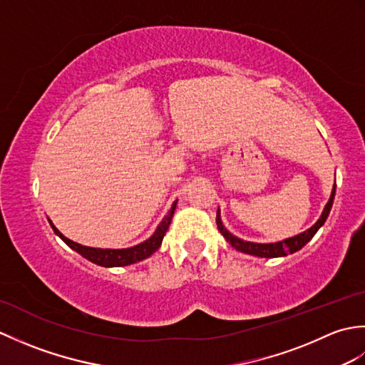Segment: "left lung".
<instances>
[{
	"label": "left lung",
	"instance_id": "8db88e82",
	"mask_svg": "<svg viewBox=\"0 0 365 365\" xmlns=\"http://www.w3.org/2000/svg\"><path fill=\"white\" fill-rule=\"evenodd\" d=\"M334 196H336V182H334V187H332L329 200L327 202V205H324L323 212L320 215V218L317 220V222L314 224V226L309 227L304 232H301V234H298V235L281 240V242H274V243H254V242H246V240H243V238L235 237L234 234H230V232L226 229V226H224V224H222L220 207H218V212H216V224H218V229L221 232V235L227 240L229 245L232 247H235V250L240 251V252L255 255V257H265V259L285 257V255L299 251L302 246H306L309 242H311V240L314 238V235L317 234V232H319V229L323 226L324 221H327V218L329 216L332 202H334Z\"/></svg>",
	"mask_w": 365,
	"mask_h": 365
}]
</instances>
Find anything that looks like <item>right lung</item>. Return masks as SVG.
<instances>
[{"mask_svg": "<svg viewBox=\"0 0 365 365\" xmlns=\"http://www.w3.org/2000/svg\"><path fill=\"white\" fill-rule=\"evenodd\" d=\"M177 207V200H174L173 205H170L168 215L165 218L161 220V222L158 224V227L155 229L153 234L145 240V242L139 243L136 246L131 247H123V250H102V247H91V246H83L80 243H75L72 240H68L67 237H64L61 232L54 227V224L50 221V226L53 229L54 234H56L63 242L72 247L73 251L78 252L80 255H83L84 259H88L89 262L96 263V265L105 267V268H114V267H127L131 265V263L141 262L158 250L161 246L163 238L166 235V230L169 229V224L173 221V216L175 212Z\"/></svg>", "mask_w": 365, "mask_h": 365, "instance_id": "obj_1", "label": "right lung"}]
</instances>
